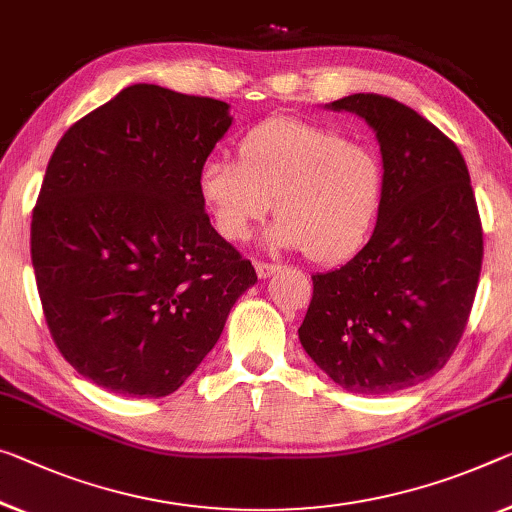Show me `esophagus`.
Segmentation results:
<instances>
[{"instance_id": "esophagus-1", "label": "esophagus", "mask_w": 512, "mask_h": 512, "mask_svg": "<svg viewBox=\"0 0 512 512\" xmlns=\"http://www.w3.org/2000/svg\"><path fill=\"white\" fill-rule=\"evenodd\" d=\"M254 267H256L258 279H267V277H272L274 272H279V265H274V263H261V261H256Z\"/></svg>"}]
</instances>
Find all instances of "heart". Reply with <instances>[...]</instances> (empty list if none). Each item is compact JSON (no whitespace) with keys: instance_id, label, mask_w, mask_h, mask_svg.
I'll use <instances>...</instances> for the list:
<instances>
[{"instance_id":"heart-1","label":"heart","mask_w":512,"mask_h":512,"mask_svg":"<svg viewBox=\"0 0 512 512\" xmlns=\"http://www.w3.org/2000/svg\"><path fill=\"white\" fill-rule=\"evenodd\" d=\"M382 185V160L373 146L302 119L256 125L240 141V160L212 155L196 176L222 238L249 240L274 201L279 217L265 231V245L309 251L318 263H338L364 245Z\"/></svg>"}]
</instances>
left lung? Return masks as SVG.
Segmentation results:
<instances>
[{"label": "left lung", "mask_w": 512, "mask_h": 512, "mask_svg": "<svg viewBox=\"0 0 512 512\" xmlns=\"http://www.w3.org/2000/svg\"><path fill=\"white\" fill-rule=\"evenodd\" d=\"M371 125L384 185L364 249L316 274L302 348L352 393L387 396L442 371L474 304L483 229L465 157L403 102L355 93L325 105Z\"/></svg>", "instance_id": "left-lung-1"}]
</instances>
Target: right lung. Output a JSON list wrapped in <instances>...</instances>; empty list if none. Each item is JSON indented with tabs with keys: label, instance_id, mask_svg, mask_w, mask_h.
Instances as JSON below:
<instances>
[{
	"label": "right lung",
	"instance_id": "obj_1",
	"mask_svg": "<svg viewBox=\"0 0 512 512\" xmlns=\"http://www.w3.org/2000/svg\"><path fill=\"white\" fill-rule=\"evenodd\" d=\"M229 105L135 84L54 148L31 217L50 334L86 380L162 398L215 348L256 270L212 229L196 176Z\"/></svg>",
	"mask_w": 512,
	"mask_h": 512
}]
</instances>
